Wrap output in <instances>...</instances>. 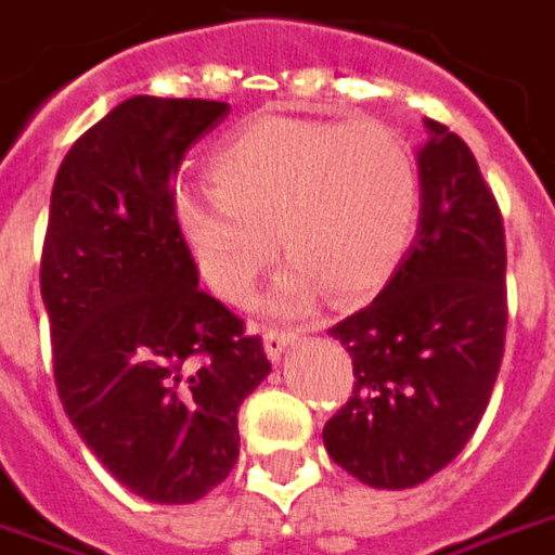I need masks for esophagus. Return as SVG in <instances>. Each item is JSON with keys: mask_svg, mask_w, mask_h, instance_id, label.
I'll list each match as a JSON object with an SVG mask.
<instances>
[{"mask_svg": "<svg viewBox=\"0 0 555 555\" xmlns=\"http://www.w3.org/2000/svg\"><path fill=\"white\" fill-rule=\"evenodd\" d=\"M300 333H294V331H276V327H270V331H264V351H267V358L270 360H279L282 358V351L288 348L294 339H297Z\"/></svg>", "mask_w": 555, "mask_h": 555, "instance_id": "34e87169", "label": "esophagus"}]
</instances>
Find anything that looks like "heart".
Instances as JSON below:
<instances>
[{
    "instance_id": "1",
    "label": "heart",
    "mask_w": 555,
    "mask_h": 555,
    "mask_svg": "<svg viewBox=\"0 0 555 555\" xmlns=\"http://www.w3.org/2000/svg\"><path fill=\"white\" fill-rule=\"evenodd\" d=\"M210 180L216 189H183L173 201L197 273L222 300L243 304L279 240L291 261L273 306L285 312L312 304L321 285L333 300L385 285L421 207L409 143L372 119L261 116L212 153Z\"/></svg>"
}]
</instances>
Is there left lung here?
<instances>
[{
    "instance_id": "8db88e82",
    "label": "left lung",
    "mask_w": 555,
    "mask_h": 555,
    "mask_svg": "<svg viewBox=\"0 0 555 555\" xmlns=\"http://www.w3.org/2000/svg\"><path fill=\"white\" fill-rule=\"evenodd\" d=\"M424 129L412 249L370 306L331 327L354 387L324 448L378 490L417 487L466 448L505 354L502 210L466 141L436 119Z\"/></svg>"
}]
</instances>
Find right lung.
Here are the masks:
<instances>
[{
    "instance_id": "1",
    "label": "right lung",
    "mask_w": 555,
    "mask_h": 555,
    "mask_svg": "<svg viewBox=\"0 0 555 555\" xmlns=\"http://www.w3.org/2000/svg\"><path fill=\"white\" fill-rule=\"evenodd\" d=\"M228 116L134 95L62 158L41 251L53 378L89 451L131 493L189 505L240 456V402L270 372L261 336L197 288L173 222L185 150Z\"/></svg>"
}]
</instances>
